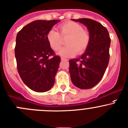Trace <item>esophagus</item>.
I'll list each match as a JSON object with an SVG mask.
<instances>
[{
	"label": "esophagus",
	"mask_w": 128,
	"mask_h": 128,
	"mask_svg": "<svg viewBox=\"0 0 128 128\" xmlns=\"http://www.w3.org/2000/svg\"><path fill=\"white\" fill-rule=\"evenodd\" d=\"M61 60H66L67 59H65V58H61Z\"/></svg>",
	"instance_id": "34e87169"
}]
</instances>
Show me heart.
I'll return each instance as SVG.
<instances>
[{
	"mask_svg": "<svg viewBox=\"0 0 128 128\" xmlns=\"http://www.w3.org/2000/svg\"><path fill=\"white\" fill-rule=\"evenodd\" d=\"M59 33L50 30L46 35L49 46L54 51L58 50L66 40V46L62 48L58 54L63 57H73L78 53L81 54L88 49L90 41V33L79 24L74 21H67L58 27Z\"/></svg>",
	"mask_w": 128,
	"mask_h": 128,
	"instance_id": "obj_1",
	"label": "heart"
}]
</instances>
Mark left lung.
I'll return each mask as SVG.
<instances>
[{
  "mask_svg": "<svg viewBox=\"0 0 128 128\" xmlns=\"http://www.w3.org/2000/svg\"><path fill=\"white\" fill-rule=\"evenodd\" d=\"M72 20L88 27L90 41L80 58L69 60L70 79L77 88L90 89L100 82L108 66L111 39L107 28L97 21L86 18Z\"/></svg>",
  "mask_w": 128,
  "mask_h": 128,
  "instance_id": "8db88e82",
  "label": "left lung"
}]
</instances>
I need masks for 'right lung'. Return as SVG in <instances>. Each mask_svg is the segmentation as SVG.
Segmentation results:
<instances>
[{
	"instance_id": "1",
	"label": "right lung",
	"mask_w": 128,
	"mask_h": 128,
	"mask_svg": "<svg viewBox=\"0 0 128 128\" xmlns=\"http://www.w3.org/2000/svg\"><path fill=\"white\" fill-rule=\"evenodd\" d=\"M59 20H37L17 33L15 56L18 74L32 90H50L55 82L60 58L49 46L46 35Z\"/></svg>"
}]
</instances>
